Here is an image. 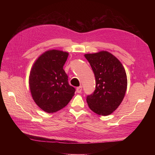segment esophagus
<instances>
[{"label": "esophagus", "instance_id": "1", "mask_svg": "<svg viewBox=\"0 0 155 155\" xmlns=\"http://www.w3.org/2000/svg\"><path fill=\"white\" fill-rule=\"evenodd\" d=\"M81 91H82V87H81V86L79 87H78V88H76V92H77L78 93H81Z\"/></svg>", "mask_w": 155, "mask_h": 155}]
</instances>
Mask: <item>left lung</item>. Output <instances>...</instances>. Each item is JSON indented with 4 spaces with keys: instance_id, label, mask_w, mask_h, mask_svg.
Returning <instances> with one entry per match:
<instances>
[{
    "instance_id": "1",
    "label": "left lung",
    "mask_w": 155,
    "mask_h": 155,
    "mask_svg": "<svg viewBox=\"0 0 155 155\" xmlns=\"http://www.w3.org/2000/svg\"><path fill=\"white\" fill-rule=\"evenodd\" d=\"M96 78V89L87 97L89 108L95 113L108 116L121 104L127 87L124 67L107 51L85 54Z\"/></svg>"
}]
</instances>
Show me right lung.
Segmentation results:
<instances>
[{"label":"right lung","mask_w":155,"mask_h":155,"mask_svg":"<svg viewBox=\"0 0 155 155\" xmlns=\"http://www.w3.org/2000/svg\"><path fill=\"white\" fill-rule=\"evenodd\" d=\"M68 56L67 51L48 50L37 58L31 69L29 86L33 100L48 113L67 106L76 91L68 84L63 70Z\"/></svg>","instance_id":"right-lung-1"}]
</instances>
